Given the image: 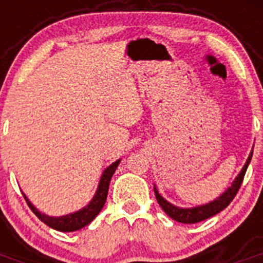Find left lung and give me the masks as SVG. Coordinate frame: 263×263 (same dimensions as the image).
<instances>
[{"mask_svg": "<svg viewBox=\"0 0 263 263\" xmlns=\"http://www.w3.org/2000/svg\"><path fill=\"white\" fill-rule=\"evenodd\" d=\"M252 155L253 150L250 152L249 157L246 159V163L243 164L240 174L236 176V179L233 180L231 187H228L220 196L216 197L215 200L210 201V203L206 204H203V205L192 206V208H180V206H176L174 205V204L170 203V201H167L166 199L158 192L157 185L154 184V192L158 203H159V205L162 206V210H163L170 217L178 222H183V224H195V222H200L203 221V220H206V218L217 215L218 212H221L222 210H225V208L231 204V201L233 200L236 194L238 192V190H240L246 170H248V166H249L250 160H252Z\"/></svg>", "mask_w": 263, "mask_h": 263, "instance_id": "obj_1", "label": "left lung"}]
</instances>
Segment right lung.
Listing matches in <instances>:
<instances>
[{
  "mask_svg": "<svg viewBox=\"0 0 263 263\" xmlns=\"http://www.w3.org/2000/svg\"><path fill=\"white\" fill-rule=\"evenodd\" d=\"M121 159L116 160L110 166L106 167L104 170L103 175L100 178L99 185H97V190L95 192V196L92 197V200L87 204L85 206H83L81 210L76 211L73 213H68V215L59 216V217H55V216H48L45 213L39 212L35 206L32 205L31 201L26 197V195L23 194V197L26 200L27 205L30 206V210L35 213L36 217L41 220V221L45 222L46 225H48L52 229H57L59 232H75L84 228L85 225L89 224L95 217L100 213V211L103 210L104 204H105L106 196H108V190H109V183H110V179L115 174L116 168L120 164Z\"/></svg>",
  "mask_w": 263,
  "mask_h": 263,
  "instance_id": "add662e5",
  "label": "right lung"
}]
</instances>
